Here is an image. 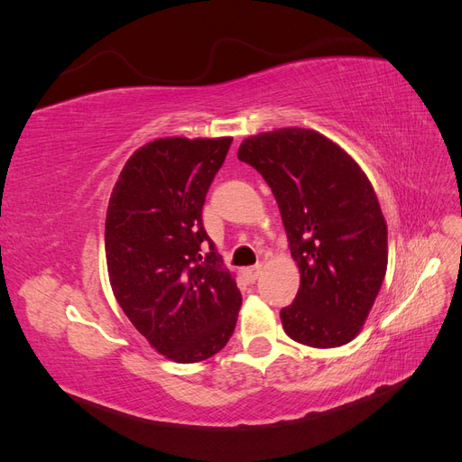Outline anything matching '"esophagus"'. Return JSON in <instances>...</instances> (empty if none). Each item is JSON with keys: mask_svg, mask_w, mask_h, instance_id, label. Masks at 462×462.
Instances as JSON below:
<instances>
[{"mask_svg": "<svg viewBox=\"0 0 462 462\" xmlns=\"http://www.w3.org/2000/svg\"><path fill=\"white\" fill-rule=\"evenodd\" d=\"M260 273H262V263H256V265H253V268H246V270H243V275L246 277V282H256V279L260 277Z\"/></svg>", "mask_w": 462, "mask_h": 462, "instance_id": "esophagus-1", "label": "esophagus"}]
</instances>
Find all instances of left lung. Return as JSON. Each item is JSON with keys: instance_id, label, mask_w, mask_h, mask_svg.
I'll list each match as a JSON object with an SVG mask.
<instances>
[{"instance_id": "1", "label": "left lung", "mask_w": 462, "mask_h": 462, "mask_svg": "<svg viewBox=\"0 0 462 462\" xmlns=\"http://www.w3.org/2000/svg\"><path fill=\"white\" fill-rule=\"evenodd\" d=\"M236 158L270 185L300 272L295 302L282 310L285 333L316 348L351 343L387 272V223L370 179L312 129L248 136Z\"/></svg>"}]
</instances>
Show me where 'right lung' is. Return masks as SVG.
I'll use <instances>...</instances> for the list:
<instances>
[{
    "mask_svg": "<svg viewBox=\"0 0 462 462\" xmlns=\"http://www.w3.org/2000/svg\"><path fill=\"white\" fill-rule=\"evenodd\" d=\"M231 141L156 138L123 165L107 204L111 291L153 351L179 365L219 353L241 309L235 273L223 268L202 226L206 192Z\"/></svg>",
    "mask_w": 462,
    "mask_h": 462,
    "instance_id": "obj_1",
    "label": "right lung"
}]
</instances>
